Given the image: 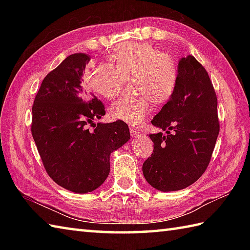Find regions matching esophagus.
Segmentation results:
<instances>
[{
	"instance_id": "esophagus-1",
	"label": "esophagus",
	"mask_w": 250,
	"mask_h": 250,
	"mask_svg": "<svg viewBox=\"0 0 250 250\" xmlns=\"http://www.w3.org/2000/svg\"><path fill=\"white\" fill-rule=\"evenodd\" d=\"M130 133H131V136H132V137H139V136L142 135L141 132L137 131V130L134 129V128H131V129H130Z\"/></svg>"
}]
</instances>
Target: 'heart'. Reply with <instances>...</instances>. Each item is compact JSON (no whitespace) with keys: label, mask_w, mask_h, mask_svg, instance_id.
Returning a JSON list of instances; mask_svg holds the SVG:
<instances>
[{"label":"heart","mask_w":250,"mask_h":250,"mask_svg":"<svg viewBox=\"0 0 250 250\" xmlns=\"http://www.w3.org/2000/svg\"><path fill=\"white\" fill-rule=\"evenodd\" d=\"M111 63H100L89 78L90 88L100 97L113 100L131 82L133 94L121 98L109 107L113 119L140 125L151 109V101L166 103L177 86L178 68L171 56L148 43L119 45L110 57Z\"/></svg>","instance_id":"b5f03b06"}]
</instances>
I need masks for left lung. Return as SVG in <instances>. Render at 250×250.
I'll return each instance as SVG.
<instances>
[{"instance_id":"obj_1","label":"left lung","mask_w":250,"mask_h":250,"mask_svg":"<svg viewBox=\"0 0 250 250\" xmlns=\"http://www.w3.org/2000/svg\"><path fill=\"white\" fill-rule=\"evenodd\" d=\"M151 124L167 135L162 132L149 134L153 151L143 163L148 184L167 192L195 183L210 161L219 120L213 83L193 56L179 60L175 92Z\"/></svg>"}]
</instances>
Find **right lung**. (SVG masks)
I'll return each mask as SVG.
<instances>
[{
    "label": "right lung",
    "mask_w": 250,
    "mask_h": 250,
    "mask_svg": "<svg viewBox=\"0 0 250 250\" xmlns=\"http://www.w3.org/2000/svg\"><path fill=\"white\" fill-rule=\"evenodd\" d=\"M90 56L73 54L47 74L32 106L31 132L47 174L62 188L87 193L109 174V156L130 140L124 121L88 125L105 115L103 103L83 87Z\"/></svg>",
    "instance_id": "right-lung-1"
}]
</instances>
